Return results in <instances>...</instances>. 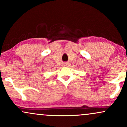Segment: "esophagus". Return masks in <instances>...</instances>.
Wrapping results in <instances>:
<instances>
[{"label":"esophagus","instance_id":"esophagus-1","mask_svg":"<svg viewBox=\"0 0 127 127\" xmlns=\"http://www.w3.org/2000/svg\"><path fill=\"white\" fill-rule=\"evenodd\" d=\"M68 64H69V63H68L65 62V63H64L63 65V66H67V65H68Z\"/></svg>","mask_w":127,"mask_h":127}]
</instances>
